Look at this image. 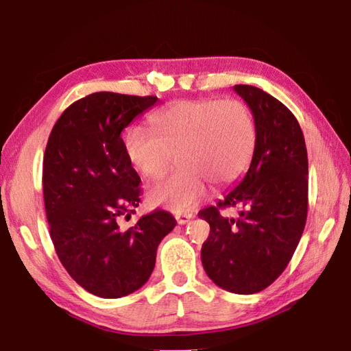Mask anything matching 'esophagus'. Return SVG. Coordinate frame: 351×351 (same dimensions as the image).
<instances>
[{
    "label": "esophagus",
    "instance_id": "esophagus-1",
    "mask_svg": "<svg viewBox=\"0 0 351 351\" xmlns=\"http://www.w3.org/2000/svg\"><path fill=\"white\" fill-rule=\"evenodd\" d=\"M192 218H193V213H178L176 221H178V224H186Z\"/></svg>",
    "mask_w": 351,
    "mask_h": 351
}]
</instances>
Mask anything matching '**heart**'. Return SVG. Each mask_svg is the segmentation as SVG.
Returning <instances> with one entry per match:
<instances>
[{
    "label": "heart",
    "mask_w": 351,
    "mask_h": 351,
    "mask_svg": "<svg viewBox=\"0 0 351 351\" xmlns=\"http://www.w3.org/2000/svg\"><path fill=\"white\" fill-rule=\"evenodd\" d=\"M152 130L134 127L125 138L130 161L152 180L162 176L178 154L181 167L148 192L153 204L189 212L209 183L226 186L245 173L254 156L257 128L241 100H182L152 116Z\"/></svg>",
    "instance_id": "obj_1"
}]
</instances>
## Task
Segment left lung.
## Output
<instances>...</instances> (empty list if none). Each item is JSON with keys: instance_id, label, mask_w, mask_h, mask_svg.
<instances>
[{"instance_id": "left-lung-1", "label": "left lung", "mask_w": 351, "mask_h": 351, "mask_svg": "<svg viewBox=\"0 0 351 351\" xmlns=\"http://www.w3.org/2000/svg\"><path fill=\"white\" fill-rule=\"evenodd\" d=\"M255 121L251 165L217 206L198 213L210 226L201 247L206 274L219 288L254 294L287 268L305 229L308 156L299 122L280 100L257 86L235 85ZM241 209L237 219L221 215Z\"/></svg>"}]
</instances>
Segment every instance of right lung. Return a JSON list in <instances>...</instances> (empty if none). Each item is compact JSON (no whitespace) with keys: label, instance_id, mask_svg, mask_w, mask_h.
I'll return each instance as SVG.
<instances>
[{"label":"right lung","instance_id":"add662e5","mask_svg":"<svg viewBox=\"0 0 351 351\" xmlns=\"http://www.w3.org/2000/svg\"><path fill=\"white\" fill-rule=\"evenodd\" d=\"M154 96L94 93L69 105L47 139L43 197L51 240L64 269L83 289L119 299L150 278L161 240L176 219L165 210L122 229L139 206L141 178L121 138Z\"/></svg>","mask_w":351,"mask_h":351}]
</instances>
